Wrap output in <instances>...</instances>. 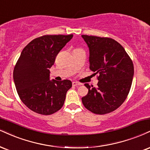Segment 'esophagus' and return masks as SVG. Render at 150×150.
Returning <instances> with one entry per match:
<instances>
[{"label": "esophagus", "mask_w": 150, "mask_h": 150, "mask_svg": "<svg viewBox=\"0 0 150 150\" xmlns=\"http://www.w3.org/2000/svg\"><path fill=\"white\" fill-rule=\"evenodd\" d=\"M72 84H73V86H78L80 85V83H78V82H73V83H72Z\"/></svg>", "instance_id": "34e87169"}]
</instances>
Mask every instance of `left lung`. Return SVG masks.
I'll list each match as a JSON object with an SVG mask.
<instances>
[{
    "label": "left lung",
    "instance_id": "obj_1",
    "mask_svg": "<svg viewBox=\"0 0 150 150\" xmlns=\"http://www.w3.org/2000/svg\"><path fill=\"white\" fill-rule=\"evenodd\" d=\"M89 50V68L98 74L97 87L84 84L89 91L82 97L91 112L105 115L124 102L132 84L134 68L131 58L118 42L110 38L82 35Z\"/></svg>",
    "mask_w": 150,
    "mask_h": 150
}]
</instances>
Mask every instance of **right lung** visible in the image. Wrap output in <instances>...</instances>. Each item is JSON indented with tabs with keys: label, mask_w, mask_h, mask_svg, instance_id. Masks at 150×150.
<instances>
[{
	"label": "right lung",
	"mask_w": 150,
	"mask_h": 150,
	"mask_svg": "<svg viewBox=\"0 0 150 150\" xmlns=\"http://www.w3.org/2000/svg\"><path fill=\"white\" fill-rule=\"evenodd\" d=\"M71 35H46L33 40L23 49L14 66L13 79L23 103L40 115H49L63 107L70 80H50V68Z\"/></svg>",
	"instance_id": "1"
}]
</instances>
